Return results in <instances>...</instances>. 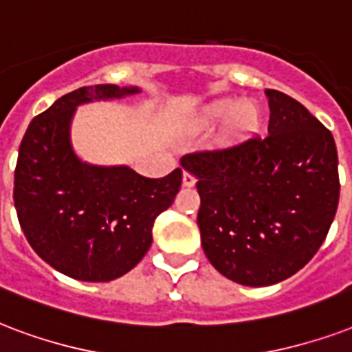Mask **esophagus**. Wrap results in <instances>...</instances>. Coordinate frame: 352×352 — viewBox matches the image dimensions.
Here are the masks:
<instances>
[{"instance_id":"obj_1","label":"esophagus","mask_w":352,"mask_h":352,"mask_svg":"<svg viewBox=\"0 0 352 352\" xmlns=\"http://www.w3.org/2000/svg\"><path fill=\"white\" fill-rule=\"evenodd\" d=\"M196 184V176L189 170H184V185L185 187H192Z\"/></svg>"}]
</instances>
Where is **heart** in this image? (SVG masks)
I'll use <instances>...</instances> for the list:
<instances>
[{"label": "heart", "mask_w": 352, "mask_h": 352, "mask_svg": "<svg viewBox=\"0 0 352 352\" xmlns=\"http://www.w3.org/2000/svg\"><path fill=\"white\" fill-rule=\"evenodd\" d=\"M226 117H230L228 121V132L233 138H246L253 133L261 126L263 121V113L255 102L246 100L241 102L239 99L233 97H224V99H217L201 110L200 113V124L201 126H211L217 122L224 121Z\"/></svg>", "instance_id": "heart-1"}]
</instances>
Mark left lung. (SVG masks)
<instances>
[{
    "label": "left lung",
    "mask_w": 352,
    "mask_h": 352,
    "mask_svg": "<svg viewBox=\"0 0 352 352\" xmlns=\"http://www.w3.org/2000/svg\"><path fill=\"white\" fill-rule=\"evenodd\" d=\"M266 97L268 135L182 157L198 179L204 252L244 287L275 285L303 268L340 200L331 130L287 94L266 89Z\"/></svg>",
    "instance_id": "1"
}]
</instances>
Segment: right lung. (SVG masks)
<instances>
[{
  "label": "right lung",
  "mask_w": 352,
  "mask_h": 352,
  "mask_svg": "<svg viewBox=\"0 0 352 352\" xmlns=\"http://www.w3.org/2000/svg\"><path fill=\"white\" fill-rule=\"evenodd\" d=\"M138 91L116 84L75 89L34 117L21 139L14 207L23 235L49 266L77 280L104 283L130 272L182 185V168L145 178L128 167L88 165L72 151L75 106Z\"/></svg>",
  "instance_id": "1"
}]
</instances>
